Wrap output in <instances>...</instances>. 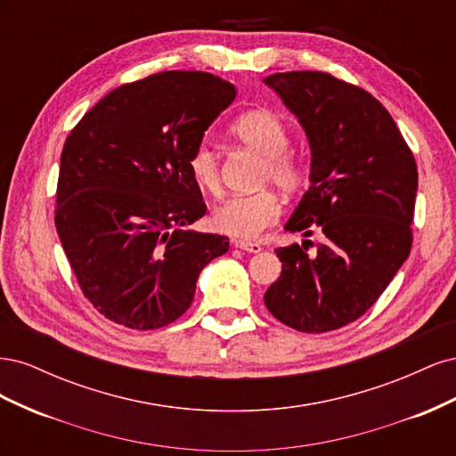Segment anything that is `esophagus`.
Listing matches in <instances>:
<instances>
[{"mask_svg": "<svg viewBox=\"0 0 456 456\" xmlns=\"http://www.w3.org/2000/svg\"><path fill=\"white\" fill-rule=\"evenodd\" d=\"M233 245H236L238 249L247 251V253H260V251H262V247H260L258 243L247 241V240H236V241H233Z\"/></svg>", "mask_w": 456, "mask_h": 456, "instance_id": "1", "label": "esophagus"}]
</instances>
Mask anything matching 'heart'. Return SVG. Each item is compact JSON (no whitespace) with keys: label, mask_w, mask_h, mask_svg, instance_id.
I'll use <instances>...</instances> for the list:
<instances>
[{"label":"heart","mask_w":456,"mask_h":456,"mask_svg":"<svg viewBox=\"0 0 456 456\" xmlns=\"http://www.w3.org/2000/svg\"><path fill=\"white\" fill-rule=\"evenodd\" d=\"M230 134L265 159L262 181L283 191H295L306 178V165L295 151H289V129L285 121L270 110H249L232 121ZM188 169L194 183L207 191L218 194L220 176L216 156L209 144H198L188 158ZM281 203L270 190L251 196H232L213 211V224L218 232L233 238L253 240L278 220Z\"/></svg>","instance_id":"heart-1"}]
</instances>
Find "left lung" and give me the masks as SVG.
Wrapping results in <instances>:
<instances>
[{
    "label": "left lung",
    "mask_w": 456,
    "mask_h": 456,
    "mask_svg": "<svg viewBox=\"0 0 456 456\" xmlns=\"http://www.w3.org/2000/svg\"><path fill=\"white\" fill-rule=\"evenodd\" d=\"M295 114L312 151L310 188L287 232L323 236L275 249L281 275L265 293L270 314L302 333L362 317L411 253L419 173L395 121L375 96L325 72L265 77Z\"/></svg>",
    "instance_id": "left-lung-1"
}]
</instances>
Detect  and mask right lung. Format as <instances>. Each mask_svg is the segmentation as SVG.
<instances>
[{
	"label": "right lung",
	"mask_w": 456,
	"mask_h": 456,
	"mask_svg": "<svg viewBox=\"0 0 456 456\" xmlns=\"http://www.w3.org/2000/svg\"><path fill=\"white\" fill-rule=\"evenodd\" d=\"M236 93L207 72H159L108 93L68 134L54 224L81 291L114 323H173L228 251V238L184 226L207 211L188 158Z\"/></svg>",
	"instance_id": "obj_1"
}]
</instances>
